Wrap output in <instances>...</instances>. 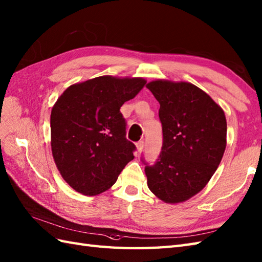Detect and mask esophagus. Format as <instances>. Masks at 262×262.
<instances>
[{"label":"esophagus","mask_w":262,"mask_h":262,"mask_svg":"<svg viewBox=\"0 0 262 262\" xmlns=\"http://www.w3.org/2000/svg\"><path fill=\"white\" fill-rule=\"evenodd\" d=\"M143 148H144V142L143 141H139L137 143V150H138V152H141L143 150Z\"/></svg>","instance_id":"obj_1"}]
</instances>
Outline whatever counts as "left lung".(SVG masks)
<instances>
[{
    "label": "left lung",
    "instance_id": "left-lung-1",
    "mask_svg": "<svg viewBox=\"0 0 262 262\" xmlns=\"http://www.w3.org/2000/svg\"><path fill=\"white\" fill-rule=\"evenodd\" d=\"M146 88L160 103L163 144L145 165L151 192L165 203L189 200L207 186L227 145V120L209 94L189 82L156 80Z\"/></svg>",
    "mask_w": 262,
    "mask_h": 262
}]
</instances>
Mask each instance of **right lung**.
<instances>
[{"mask_svg": "<svg viewBox=\"0 0 262 262\" xmlns=\"http://www.w3.org/2000/svg\"><path fill=\"white\" fill-rule=\"evenodd\" d=\"M143 78L102 75L70 85L51 111V149L63 179L76 192L98 195L133 160L125 138L124 102L141 91Z\"/></svg>", "mask_w": 262, "mask_h": 262, "instance_id": "right-lung-1", "label": "right lung"}]
</instances>
